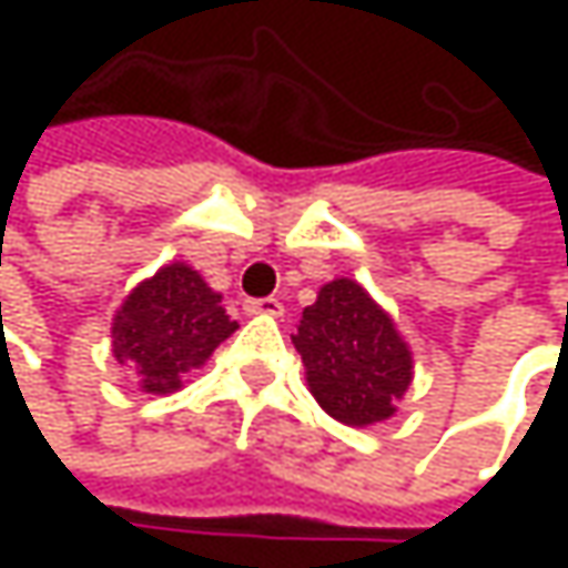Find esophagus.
I'll return each instance as SVG.
<instances>
[{"mask_svg":"<svg viewBox=\"0 0 568 568\" xmlns=\"http://www.w3.org/2000/svg\"><path fill=\"white\" fill-rule=\"evenodd\" d=\"M246 312L250 315H283V302L280 298H246Z\"/></svg>","mask_w":568,"mask_h":568,"instance_id":"esophagus-1","label":"esophagus"}]
</instances>
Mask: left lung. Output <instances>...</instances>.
<instances>
[{
	"label": "left lung",
	"mask_w": 568,
	"mask_h": 568,
	"mask_svg": "<svg viewBox=\"0 0 568 568\" xmlns=\"http://www.w3.org/2000/svg\"><path fill=\"white\" fill-rule=\"evenodd\" d=\"M315 400L342 424L365 427L395 414L410 385V352L395 322L352 280L328 283L292 335Z\"/></svg>",
	"instance_id": "obj_1"
}]
</instances>
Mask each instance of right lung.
<instances>
[{
	"label": "right lung",
	"instance_id": "obj_1",
	"mask_svg": "<svg viewBox=\"0 0 568 568\" xmlns=\"http://www.w3.org/2000/svg\"><path fill=\"white\" fill-rule=\"evenodd\" d=\"M236 332L220 295L183 263L141 283L114 318V355L141 378L144 392L180 388V375L200 368Z\"/></svg>",
	"mask_w": 568,
	"mask_h": 568
}]
</instances>
